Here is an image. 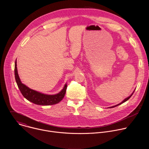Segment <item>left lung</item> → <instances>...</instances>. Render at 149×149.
<instances>
[{
  "label": "left lung",
  "instance_id": "8db88e82",
  "mask_svg": "<svg viewBox=\"0 0 149 149\" xmlns=\"http://www.w3.org/2000/svg\"><path fill=\"white\" fill-rule=\"evenodd\" d=\"M134 91H133V93H132V95H130V96H129V97H127V98H125V100H123V101H122V102H121V103H120V104H118V105H115V106H113V107H110V108H113V107H116V106H118V105H120V104H123V102H125V101H127V100H129V98H130V97H132V95H133V93H134Z\"/></svg>",
  "mask_w": 149,
  "mask_h": 149
}]
</instances>
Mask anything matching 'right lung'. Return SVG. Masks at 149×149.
Returning <instances> with one entry per match:
<instances>
[{
  "label": "right lung",
  "instance_id": "1",
  "mask_svg": "<svg viewBox=\"0 0 149 149\" xmlns=\"http://www.w3.org/2000/svg\"><path fill=\"white\" fill-rule=\"evenodd\" d=\"M16 65V60L15 63V77L17 85L23 96L28 101L37 105H49L59 102L64 97L67 88V84L65 85L64 87L58 94L55 95H47L42 94L28 88L25 85L21 82L17 74Z\"/></svg>",
  "mask_w": 149,
  "mask_h": 149
}]
</instances>
